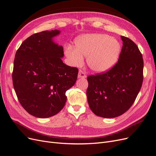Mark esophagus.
Segmentation results:
<instances>
[{"label":"esophagus","instance_id":"34e87169","mask_svg":"<svg viewBox=\"0 0 156 156\" xmlns=\"http://www.w3.org/2000/svg\"><path fill=\"white\" fill-rule=\"evenodd\" d=\"M86 74L84 72H83V71L80 70L79 72V73H78V78L79 79H84L86 78Z\"/></svg>","mask_w":156,"mask_h":156}]
</instances>
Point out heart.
Returning a JSON list of instances; mask_svg holds the SVG:
<instances>
[{
  "mask_svg": "<svg viewBox=\"0 0 156 156\" xmlns=\"http://www.w3.org/2000/svg\"><path fill=\"white\" fill-rule=\"evenodd\" d=\"M75 49L66 48L65 54L70 64L79 66L87 56V64L97 73L105 72L117 62L121 50L120 42L115 37L104 34H87L75 40Z\"/></svg>",
  "mask_w": 156,
  "mask_h": 156,
  "instance_id": "heart-1",
  "label": "heart"
}]
</instances>
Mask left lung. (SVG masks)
Listing matches in <instances>:
<instances>
[{
  "label": "left lung",
  "instance_id": "1",
  "mask_svg": "<svg viewBox=\"0 0 156 156\" xmlns=\"http://www.w3.org/2000/svg\"><path fill=\"white\" fill-rule=\"evenodd\" d=\"M123 47L118 62L107 72L87 77L88 105L96 115L111 119L133 105L142 87L143 55L134 42L121 36Z\"/></svg>",
  "mask_w": 156,
  "mask_h": 156
}]
</instances>
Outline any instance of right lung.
I'll use <instances>...</instances> for the list:
<instances>
[{"mask_svg":"<svg viewBox=\"0 0 156 156\" xmlns=\"http://www.w3.org/2000/svg\"><path fill=\"white\" fill-rule=\"evenodd\" d=\"M58 30L33 34L23 42L13 62V88L30 115L46 119L64 107L66 92L77 78L78 69L63 63V47L54 41Z\"/></svg>","mask_w":156,"mask_h":156,"instance_id":"1","label":"right lung"}]
</instances>
